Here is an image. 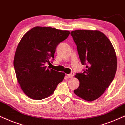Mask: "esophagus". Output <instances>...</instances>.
Returning a JSON list of instances; mask_svg holds the SVG:
<instances>
[{"mask_svg":"<svg viewBox=\"0 0 125 125\" xmlns=\"http://www.w3.org/2000/svg\"><path fill=\"white\" fill-rule=\"evenodd\" d=\"M73 75H74V73H70V74H68L67 75V76L69 78H72V77L73 76Z\"/></svg>","mask_w":125,"mask_h":125,"instance_id":"34e87169","label":"esophagus"}]
</instances>
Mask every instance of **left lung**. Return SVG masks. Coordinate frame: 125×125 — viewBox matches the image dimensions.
Instances as JSON below:
<instances>
[{
  "label": "left lung",
  "instance_id": "obj_1",
  "mask_svg": "<svg viewBox=\"0 0 125 125\" xmlns=\"http://www.w3.org/2000/svg\"><path fill=\"white\" fill-rule=\"evenodd\" d=\"M71 35L82 64L87 65L85 71L75 76L79 86L74 93L86 101H94L104 93L114 78L117 69L115 49L105 35L98 30H75Z\"/></svg>",
  "mask_w": 125,
  "mask_h": 125
}]
</instances>
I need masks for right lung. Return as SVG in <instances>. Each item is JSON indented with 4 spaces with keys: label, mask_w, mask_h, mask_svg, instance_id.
Instances as JSON below:
<instances>
[{
    "label": "right lung",
    "mask_w": 125,
    "mask_h": 125,
    "mask_svg": "<svg viewBox=\"0 0 125 125\" xmlns=\"http://www.w3.org/2000/svg\"><path fill=\"white\" fill-rule=\"evenodd\" d=\"M70 31L55 28L35 27L20 40L14 58L17 79L24 93L39 100L54 93L65 77L64 72L47 68L57 46L67 39Z\"/></svg>",
    "instance_id": "right-lung-1"
}]
</instances>
